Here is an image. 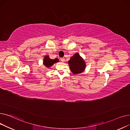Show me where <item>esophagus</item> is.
<instances>
[{
  "label": "esophagus",
  "mask_w": 130,
  "mask_h": 130,
  "mask_svg": "<svg viewBox=\"0 0 130 130\" xmlns=\"http://www.w3.org/2000/svg\"><path fill=\"white\" fill-rule=\"evenodd\" d=\"M60 60L62 62H64V58H60Z\"/></svg>",
  "instance_id": "34e87169"
}]
</instances>
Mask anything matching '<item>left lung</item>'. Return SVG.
<instances>
[{"instance_id": "8db88e82", "label": "left lung", "mask_w": 130, "mask_h": 130, "mask_svg": "<svg viewBox=\"0 0 130 130\" xmlns=\"http://www.w3.org/2000/svg\"><path fill=\"white\" fill-rule=\"evenodd\" d=\"M71 72L75 74L82 72L86 68L85 62L78 53L72 56L68 61Z\"/></svg>"}]
</instances>
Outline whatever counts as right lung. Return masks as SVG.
I'll use <instances>...</instances> for the list:
<instances>
[{"label":"right lung","mask_w":130,"mask_h":130,"mask_svg":"<svg viewBox=\"0 0 130 130\" xmlns=\"http://www.w3.org/2000/svg\"><path fill=\"white\" fill-rule=\"evenodd\" d=\"M58 61L59 60L57 58H56L55 59H51L49 58V56H47L44 57L43 60V64L45 67H47V68H49L55 63L58 62Z\"/></svg>","instance_id":"right-lung-1"}]
</instances>
